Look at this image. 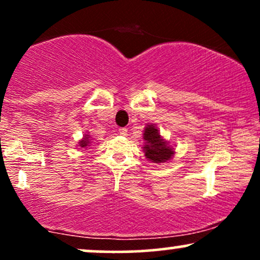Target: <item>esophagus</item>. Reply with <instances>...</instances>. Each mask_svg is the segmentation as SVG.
<instances>
[{
  "instance_id": "esophagus-1",
  "label": "esophagus",
  "mask_w": 260,
  "mask_h": 260,
  "mask_svg": "<svg viewBox=\"0 0 260 260\" xmlns=\"http://www.w3.org/2000/svg\"><path fill=\"white\" fill-rule=\"evenodd\" d=\"M118 133H120L121 136H127L128 129H127V128H120V131H118Z\"/></svg>"
}]
</instances>
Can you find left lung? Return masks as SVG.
Returning a JSON list of instances; mask_svg holds the SVG:
<instances>
[{
    "mask_svg": "<svg viewBox=\"0 0 260 260\" xmlns=\"http://www.w3.org/2000/svg\"><path fill=\"white\" fill-rule=\"evenodd\" d=\"M143 138L145 140L143 150H144L147 159L150 160L151 162H166L175 154L174 149L169 147L166 140L161 138L159 131L154 124H148L145 127Z\"/></svg>",
    "mask_w": 260,
    "mask_h": 260,
    "instance_id": "left-lung-1",
    "label": "left lung"
}]
</instances>
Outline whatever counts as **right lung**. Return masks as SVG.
<instances>
[{
  "label": "right lung",
  "mask_w": 260,
  "mask_h": 260,
  "mask_svg": "<svg viewBox=\"0 0 260 260\" xmlns=\"http://www.w3.org/2000/svg\"><path fill=\"white\" fill-rule=\"evenodd\" d=\"M90 136H88V134H85V137L84 138H83L82 140H80L79 142V145L82 148H85V147H89V144H90Z\"/></svg>",
  "instance_id": "1"
}]
</instances>
